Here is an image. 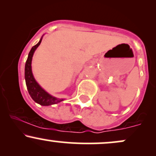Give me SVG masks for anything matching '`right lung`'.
Returning <instances> with one entry per match:
<instances>
[{
    "mask_svg": "<svg viewBox=\"0 0 156 156\" xmlns=\"http://www.w3.org/2000/svg\"><path fill=\"white\" fill-rule=\"evenodd\" d=\"M42 37H43V36L41 37L38 43L32 47L29 53H28V58H27L26 62V66H25V80H26L27 89H28V93H29L32 99L39 105L48 106V105H51L60 103V102L64 101V99H63V98H57L55 97L52 96L51 94L46 92L37 83L34 77L33 73H32V58H33L35 51L39 46L41 42H42Z\"/></svg>",
    "mask_w": 156,
    "mask_h": 156,
    "instance_id": "1",
    "label": "right lung"
}]
</instances>
